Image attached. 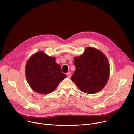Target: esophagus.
Masks as SVG:
<instances>
[{
    "label": "esophagus",
    "instance_id": "34e87169",
    "mask_svg": "<svg viewBox=\"0 0 134 134\" xmlns=\"http://www.w3.org/2000/svg\"><path fill=\"white\" fill-rule=\"evenodd\" d=\"M66 75H67V76H68V78H71V72H68V73L66 74Z\"/></svg>",
    "mask_w": 134,
    "mask_h": 134
}]
</instances>
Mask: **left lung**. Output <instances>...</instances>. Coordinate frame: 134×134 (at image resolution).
Listing matches in <instances>:
<instances>
[{
  "mask_svg": "<svg viewBox=\"0 0 134 134\" xmlns=\"http://www.w3.org/2000/svg\"><path fill=\"white\" fill-rule=\"evenodd\" d=\"M75 70L71 76L79 90L94 94L106 86L109 76V64L102 52L92 47L86 48L84 53L74 60Z\"/></svg>",
  "mask_w": 134,
  "mask_h": 134,
  "instance_id": "obj_1",
  "label": "left lung"
}]
</instances>
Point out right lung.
Returning <instances> with one entry per match:
<instances>
[{
	"mask_svg": "<svg viewBox=\"0 0 134 134\" xmlns=\"http://www.w3.org/2000/svg\"><path fill=\"white\" fill-rule=\"evenodd\" d=\"M55 61L54 56H49L42 51L28 59L25 68L26 79L36 92L42 94L50 93L66 77Z\"/></svg>",
	"mask_w": 134,
	"mask_h": 134,
	"instance_id": "add662e5",
	"label": "right lung"
}]
</instances>
